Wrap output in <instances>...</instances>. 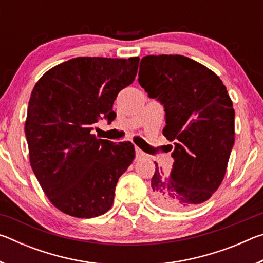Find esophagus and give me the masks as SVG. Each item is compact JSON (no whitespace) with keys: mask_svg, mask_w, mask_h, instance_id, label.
Listing matches in <instances>:
<instances>
[{"mask_svg":"<svg viewBox=\"0 0 263 263\" xmlns=\"http://www.w3.org/2000/svg\"><path fill=\"white\" fill-rule=\"evenodd\" d=\"M146 154L142 152V151L139 147H136V159L137 160H140L142 158H145Z\"/></svg>","mask_w":263,"mask_h":263,"instance_id":"1","label":"esophagus"}]
</instances>
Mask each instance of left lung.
I'll return each mask as SVG.
<instances>
[{
	"label": "left lung",
	"mask_w": 263,
	"mask_h": 263,
	"mask_svg": "<svg viewBox=\"0 0 263 263\" xmlns=\"http://www.w3.org/2000/svg\"><path fill=\"white\" fill-rule=\"evenodd\" d=\"M138 81L163 105V136L174 141L171 174L155 162L154 202L186 210L208 201L224 179L234 144V109L226 87L205 66L172 54L142 58Z\"/></svg>",
	"instance_id": "obj_1"
}]
</instances>
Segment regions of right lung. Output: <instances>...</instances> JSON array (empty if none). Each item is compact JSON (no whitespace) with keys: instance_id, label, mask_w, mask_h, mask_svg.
<instances>
[{"instance_id":"obj_1","label":"right lung","mask_w":263,"mask_h":263,"mask_svg":"<svg viewBox=\"0 0 263 263\" xmlns=\"http://www.w3.org/2000/svg\"><path fill=\"white\" fill-rule=\"evenodd\" d=\"M139 60L74 58L47 70L31 92L30 164L50 202L66 215L92 218L112 206L135 146L99 139L92 130L100 118H115L114 101L135 81Z\"/></svg>"}]
</instances>
